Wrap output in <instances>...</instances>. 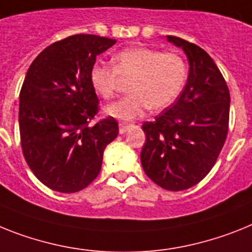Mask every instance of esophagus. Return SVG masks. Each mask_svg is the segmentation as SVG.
I'll return each mask as SVG.
<instances>
[{"mask_svg":"<svg viewBox=\"0 0 252 252\" xmlns=\"http://www.w3.org/2000/svg\"><path fill=\"white\" fill-rule=\"evenodd\" d=\"M130 124H126V123H119V132L120 134H123V133H126V130L129 129Z\"/></svg>","mask_w":252,"mask_h":252,"instance_id":"esophagus-1","label":"esophagus"}]
</instances>
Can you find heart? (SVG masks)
<instances>
[{"label":"heart","mask_w":252,"mask_h":252,"mask_svg":"<svg viewBox=\"0 0 252 252\" xmlns=\"http://www.w3.org/2000/svg\"><path fill=\"white\" fill-rule=\"evenodd\" d=\"M187 75V63L179 54L129 47L114 56V67L100 63L92 65L90 83L94 94L110 100L119 87L120 78L130 79L129 94L105 109L107 115L130 122L149 107L158 111L172 105L183 90Z\"/></svg>","instance_id":"1"}]
</instances>
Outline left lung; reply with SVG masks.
I'll use <instances>...</instances> for the list:
<instances>
[{
  "label": "left lung",
  "instance_id": "obj_1",
  "mask_svg": "<svg viewBox=\"0 0 252 252\" xmlns=\"http://www.w3.org/2000/svg\"><path fill=\"white\" fill-rule=\"evenodd\" d=\"M183 48L189 74L178 100L145 122L141 162L146 175L168 191L196 186L217 162L228 134L229 90L206 51L183 38L168 35Z\"/></svg>",
  "mask_w": 252,
  "mask_h": 252
}]
</instances>
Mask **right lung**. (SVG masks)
Returning <instances> with one entry per match:
<instances>
[{
	"instance_id": "add662e5",
	"label": "right lung",
	"mask_w": 252,
	"mask_h": 252,
	"mask_svg": "<svg viewBox=\"0 0 252 252\" xmlns=\"http://www.w3.org/2000/svg\"><path fill=\"white\" fill-rule=\"evenodd\" d=\"M115 42L70 35L44 48L27 71L19 106L23 155L33 174L54 191L73 193L92 183L103 150L119 133L113 116L96 120L100 106L90 83L96 56Z\"/></svg>"
}]
</instances>
